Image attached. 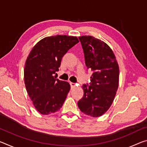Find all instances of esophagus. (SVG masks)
Here are the masks:
<instances>
[{"label":"esophagus","instance_id":"34e87169","mask_svg":"<svg viewBox=\"0 0 147 147\" xmlns=\"http://www.w3.org/2000/svg\"><path fill=\"white\" fill-rule=\"evenodd\" d=\"M70 85H71V88H74L76 86V84L75 83H73V82H70Z\"/></svg>","mask_w":147,"mask_h":147}]
</instances>
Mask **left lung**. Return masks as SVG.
<instances>
[{"label": "left lung", "instance_id": "left-lung-1", "mask_svg": "<svg viewBox=\"0 0 147 147\" xmlns=\"http://www.w3.org/2000/svg\"><path fill=\"white\" fill-rule=\"evenodd\" d=\"M85 63L93 73L89 84H83V97L78 101L80 110L92 117H99L113 103L119 82V67L111 48L92 36L79 37Z\"/></svg>", "mask_w": 147, "mask_h": 147}]
</instances>
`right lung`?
I'll return each mask as SVG.
<instances>
[{"mask_svg": "<svg viewBox=\"0 0 147 147\" xmlns=\"http://www.w3.org/2000/svg\"><path fill=\"white\" fill-rule=\"evenodd\" d=\"M78 42L75 36H48L39 41L30 52L24 69L25 88L42 115L54 113L63 106L71 87L53 74L59 71L63 55Z\"/></svg>", "mask_w": 147, "mask_h": 147, "instance_id": "1", "label": "right lung"}]
</instances>
